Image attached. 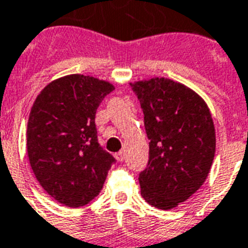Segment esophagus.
Masks as SVG:
<instances>
[{
	"label": "esophagus",
	"mask_w": 248,
	"mask_h": 248,
	"mask_svg": "<svg viewBox=\"0 0 248 248\" xmlns=\"http://www.w3.org/2000/svg\"><path fill=\"white\" fill-rule=\"evenodd\" d=\"M116 159L118 160V161H124V150H121V151H118L117 154H116Z\"/></svg>",
	"instance_id": "1"
}]
</instances>
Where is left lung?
Returning a JSON list of instances; mask_svg holds the SVG:
<instances>
[{
  "label": "left lung",
  "mask_w": 248,
  "mask_h": 248,
  "mask_svg": "<svg viewBox=\"0 0 248 248\" xmlns=\"http://www.w3.org/2000/svg\"><path fill=\"white\" fill-rule=\"evenodd\" d=\"M143 111L150 140L147 166L139 174L141 195L172 209L201 188L216 153L211 112L195 92L166 78L131 84Z\"/></svg>",
  "instance_id": "left-lung-1"
}]
</instances>
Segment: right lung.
Listing matches in <instances>:
<instances>
[{
	"mask_svg": "<svg viewBox=\"0 0 248 248\" xmlns=\"http://www.w3.org/2000/svg\"><path fill=\"white\" fill-rule=\"evenodd\" d=\"M113 85L73 74L37 95L28 122V155L37 182L62 204L78 208L99 194L116 159L98 142L95 112Z\"/></svg>",
	"mask_w": 248,
	"mask_h": 248,
	"instance_id": "obj_1",
	"label": "right lung"
}]
</instances>
